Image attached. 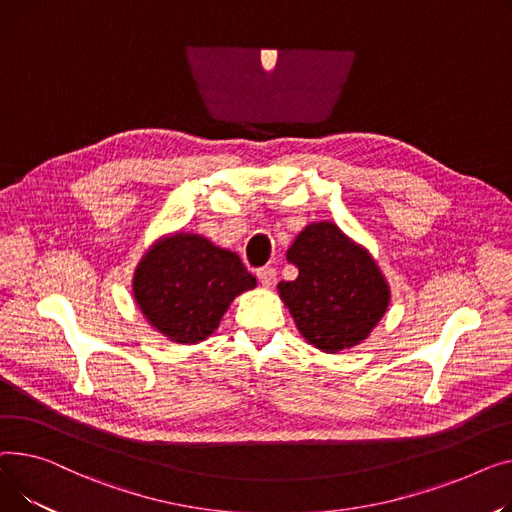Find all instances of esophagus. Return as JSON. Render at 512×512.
Here are the masks:
<instances>
[{
  "instance_id": "obj_1",
  "label": "esophagus",
  "mask_w": 512,
  "mask_h": 512,
  "mask_svg": "<svg viewBox=\"0 0 512 512\" xmlns=\"http://www.w3.org/2000/svg\"><path fill=\"white\" fill-rule=\"evenodd\" d=\"M256 277L262 287H273L277 283V270L273 266H262L256 270Z\"/></svg>"
}]
</instances>
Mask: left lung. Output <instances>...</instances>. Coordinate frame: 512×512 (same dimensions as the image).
I'll use <instances>...</instances> for the list:
<instances>
[{
	"label": "left lung",
	"mask_w": 512,
	"mask_h": 512,
	"mask_svg": "<svg viewBox=\"0 0 512 512\" xmlns=\"http://www.w3.org/2000/svg\"><path fill=\"white\" fill-rule=\"evenodd\" d=\"M295 281L279 295L302 337L324 353H339L368 339L390 304V287L372 254L335 223H310L287 250Z\"/></svg>",
	"instance_id": "left-lung-1"
}]
</instances>
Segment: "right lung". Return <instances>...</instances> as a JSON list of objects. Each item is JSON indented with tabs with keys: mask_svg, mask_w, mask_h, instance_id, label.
<instances>
[{
	"mask_svg": "<svg viewBox=\"0 0 512 512\" xmlns=\"http://www.w3.org/2000/svg\"><path fill=\"white\" fill-rule=\"evenodd\" d=\"M254 287L256 279L235 252L184 231L150 246L132 281L148 324L182 345L213 335L233 299Z\"/></svg>",
	"mask_w": 512,
	"mask_h": 512,
	"instance_id": "right-lung-1",
	"label": "right lung"
}]
</instances>
